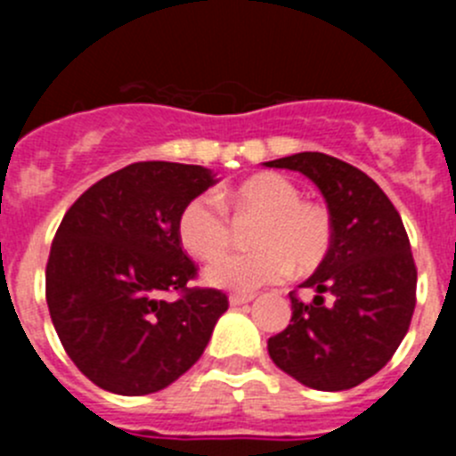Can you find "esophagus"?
<instances>
[{
  "label": "esophagus",
  "mask_w": 456,
  "mask_h": 456,
  "mask_svg": "<svg viewBox=\"0 0 456 456\" xmlns=\"http://www.w3.org/2000/svg\"><path fill=\"white\" fill-rule=\"evenodd\" d=\"M231 305H244L248 301H253V294H231Z\"/></svg>",
  "instance_id": "obj_1"
}]
</instances>
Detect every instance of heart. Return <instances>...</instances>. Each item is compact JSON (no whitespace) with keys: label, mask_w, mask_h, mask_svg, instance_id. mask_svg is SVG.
Segmentation results:
<instances>
[{"label":"heart","mask_w":456,"mask_h":456,"mask_svg":"<svg viewBox=\"0 0 456 456\" xmlns=\"http://www.w3.org/2000/svg\"><path fill=\"white\" fill-rule=\"evenodd\" d=\"M219 199L237 212L263 216L257 225L253 253H225L209 263L205 281L212 288L253 292L283 281L289 272L305 276L315 272L331 251L333 221L329 209L301 200V189L278 173H257L237 187L221 191ZM183 247L200 260L219 256L231 241L224 205L199 193L187 200L178 216Z\"/></svg>","instance_id":"obj_1"}]
</instances>
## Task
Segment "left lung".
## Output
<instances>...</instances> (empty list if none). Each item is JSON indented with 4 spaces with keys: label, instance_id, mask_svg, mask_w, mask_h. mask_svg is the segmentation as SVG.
Returning a JSON list of instances; mask_svg holds the SVG:
<instances>
[{
    "label": "left lung",
    "instance_id": "1",
    "mask_svg": "<svg viewBox=\"0 0 456 456\" xmlns=\"http://www.w3.org/2000/svg\"><path fill=\"white\" fill-rule=\"evenodd\" d=\"M299 171L322 191L333 221L331 251L294 294L288 329L269 338L273 363L315 390H347L384 368L409 331L418 272L404 224L388 196L352 164L324 152L265 162Z\"/></svg>",
    "mask_w": 456,
    "mask_h": 456
}]
</instances>
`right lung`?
<instances>
[{
  "label": "right lung",
  "instance_id": "obj_1",
  "mask_svg": "<svg viewBox=\"0 0 456 456\" xmlns=\"http://www.w3.org/2000/svg\"><path fill=\"white\" fill-rule=\"evenodd\" d=\"M216 183L205 167L136 162L79 196L50 248L45 294L59 340L93 384L116 395L167 388L200 358L228 299L189 289L180 209ZM167 291H183L175 302Z\"/></svg>",
  "mask_w": 456,
  "mask_h": 456
}]
</instances>
